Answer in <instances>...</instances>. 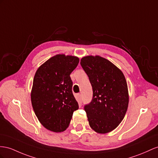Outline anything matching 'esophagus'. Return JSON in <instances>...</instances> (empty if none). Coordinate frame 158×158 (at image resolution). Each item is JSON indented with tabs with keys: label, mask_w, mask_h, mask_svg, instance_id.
<instances>
[{
	"label": "esophagus",
	"mask_w": 158,
	"mask_h": 158,
	"mask_svg": "<svg viewBox=\"0 0 158 158\" xmlns=\"http://www.w3.org/2000/svg\"><path fill=\"white\" fill-rule=\"evenodd\" d=\"M77 97H78V99H79V105H81L82 103V99H81V94H77Z\"/></svg>",
	"instance_id": "34e87169"
}]
</instances>
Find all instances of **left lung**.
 Returning a JSON list of instances; mask_svg holds the SVG:
<instances>
[{"instance_id": "left-lung-1", "label": "left lung", "mask_w": 158, "mask_h": 158, "mask_svg": "<svg viewBox=\"0 0 158 158\" xmlns=\"http://www.w3.org/2000/svg\"><path fill=\"white\" fill-rule=\"evenodd\" d=\"M81 65L93 89L91 102L84 109L91 129L99 133L115 129L123 119L128 107L126 80L119 69L100 56H87Z\"/></svg>"}]
</instances>
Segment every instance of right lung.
<instances>
[{
  "instance_id": "1",
  "label": "right lung",
  "mask_w": 158,
  "mask_h": 158,
  "mask_svg": "<svg viewBox=\"0 0 158 158\" xmlns=\"http://www.w3.org/2000/svg\"><path fill=\"white\" fill-rule=\"evenodd\" d=\"M78 57L56 55L40 65L34 77L31 98L36 116L48 130L62 132L79 105L72 92L71 72Z\"/></svg>"
}]
</instances>
